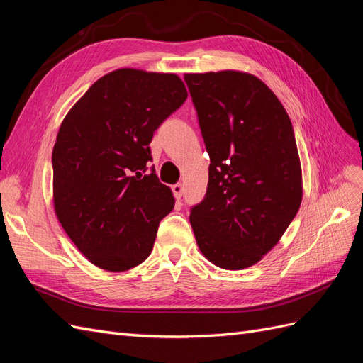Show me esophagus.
<instances>
[{"label":"esophagus","instance_id":"obj_1","mask_svg":"<svg viewBox=\"0 0 363 363\" xmlns=\"http://www.w3.org/2000/svg\"><path fill=\"white\" fill-rule=\"evenodd\" d=\"M171 189H172V194L175 196V200H180L182 195H183V184L182 183H175Z\"/></svg>","mask_w":363,"mask_h":363}]
</instances>
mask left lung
<instances>
[{
	"mask_svg": "<svg viewBox=\"0 0 363 363\" xmlns=\"http://www.w3.org/2000/svg\"><path fill=\"white\" fill-rule=\"evenodd\" d=\"M211 157L207 191L191 207L200 251L213 265L244 269L286 232L303 196L291 119L257 77L184 74Z\"/></svg>",
	"mask_w": 363,
	"mask_h": 363,
	"instance_id": "left-lung-1",
	"label": "left lung"
}]
</instances>
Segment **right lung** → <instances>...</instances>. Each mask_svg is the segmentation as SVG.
<instances>
[{
  "instance_id": "obj_1",
  "label": "right lung",
  "mask_w": 363,
  "mask_h": 363,
  "mask_svg": "<svg viewBox=\"0 0 363 363\" xmlns=\"http://www.w3.org/2000/svg\"><path fill=\"white\" fill-rule=\"evenodd\" d=\"M175 74L118 69L96 80L65 116L52 150L54 208L94 265L127 271L144 262L174 208L150 167L155 131L186 101Z\"/></svg>"
}]
</instances>
